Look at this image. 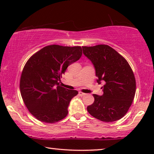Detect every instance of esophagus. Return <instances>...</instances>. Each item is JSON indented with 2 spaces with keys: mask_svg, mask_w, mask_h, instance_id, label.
Listing matches in <instances>:
<instances>
[{
  "mask_svg": "<svg viewBox=\"0 0 154 154\" xmlns=\"http://www.w3.org/2000/svg\"><path fill=\"white\" fill-rule=\"evenodd\" d=\"M85 94H86L83 93V92H79V95L80 96H85Z\"/></svg>",
  "mask_w": 154,
  "mask_h": 154,
  "instance_id": "1",
  "label": "esophagus"
}]
</instances>
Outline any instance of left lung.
Here are the masks:
<instances>
[{
	"mask_svg": "<svg viewBox=\"0 0 154 154\" xmlns=\"http://www.w3.org/2000/svg\"><path fill=\"white\" fill-rule=\"evenodd\" d=\"M83 53L95 69L96 82L103 85V94H93L94 102L88 106L91 116L105 122L120 119L134 100L136 81L131 67L124 57L106 45L82 47Z\"/></svg>",
	"mask_w": 154,
	"mask_h": 154,
	"instance_id": "left-lung-1",
	"label": "left lung"
}]
</instances>
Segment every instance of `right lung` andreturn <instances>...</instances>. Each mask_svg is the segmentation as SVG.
<instances>
[{"instance_id": "add662e5", "label": "right lung", "mask_w": 154, "mask_h": 154, "mask_svg": "<svg viewBox=\"0 0 154 154\" xmlns=\"http://www.w3.org/2000/svg\"><path fill=\"white\" fill-rule=\"evenodd\" d=\"M82 55L79 46H46L28 60L20 79V92L30 113L41 122L54 123L68 114L77 90L60 86L58 81L70 64Z\"/></svg>"}]
</instances>
